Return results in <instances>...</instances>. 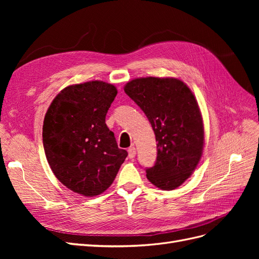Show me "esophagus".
Returning <instances> with one entry per match:
<instances>
[{
  "instance_id": "esophagus-1",
  "label": "esophagus",
  "mask_w": 259,
  "mask_h": 259,
  "mask_svg": "<svg viewBox=\"0 0 259 259\" xmlns=\"http://www.w3.org/2000/svg\"><path fill=\"white\" fill-rule=\"evenodd\" d=\"M127 151H128L130 159L135 158V155H136V148H135V147H130Z\"/></svg>"
}]
</instances>
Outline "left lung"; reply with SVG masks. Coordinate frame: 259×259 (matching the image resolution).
Returning <instances> with one entry per match:
<instances>
[{
    "label": "left lung",
    "instance_id": "left-lung-1",
    "mask_svg": "<svg viewBox=\"0 0 259 259\" xmlns=\"http://www.w3.org/2000/svg\"><path fill=\"white\" fill-rule=\"evenodd\" d=\"M124 92L145 112L155 134L156 161L147 178L163 190H173L191 176L202 156L204 126L195 97L174 77H140Z\"/></svg>",
    "mask_w": 259,
    "mask_h": 259
}]
</instances>
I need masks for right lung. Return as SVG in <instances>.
Masks as SVG:
<instances>
[{"label":"right lung","mask_w":259,"mask_h":259,"mask_svg":"<svg viewBox=\"0 0 259 259\" xmlns=\"http://www.w3.org/2000/svg\"><path fill=\"white\" fill-rule=\"evenodd\" d=\"M116 94L114 85L103 81L70 85L44 117L43 146L54 175L85 197L107 190L127 156L106 124Z\"/></svg>","instance_id":"add662e5"}]
</instances>
